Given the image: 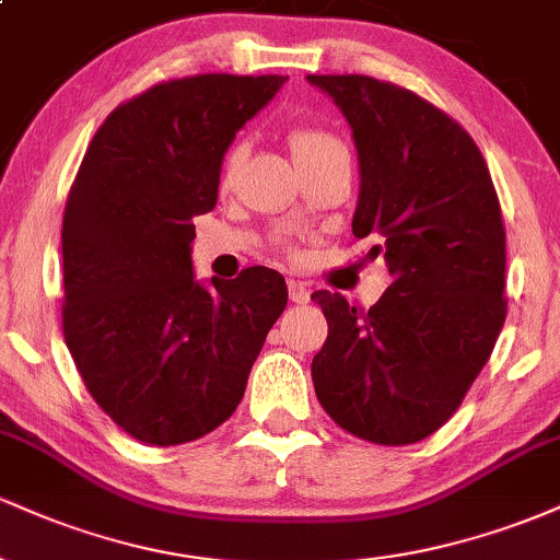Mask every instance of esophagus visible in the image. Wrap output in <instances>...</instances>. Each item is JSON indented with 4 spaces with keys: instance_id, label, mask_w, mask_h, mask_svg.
Returning <instances> with one entry per match:
<instances>
[{
    "instance_id": "1",
    "label": "esophagus",
    "mask_w": 560,
    "mask_h": 560,
    "mask_svg": "<svg viewBox=\"0 0 560 560\" xmlns=\"http://www.w3.org/2000/svg\"><path fill=\"white\" fill-rule=\"evenodd\" d=\"M289 300L298 302V305H305V302H311V289H307L302 281H289Z\"/></svg>"
}]
</instances>
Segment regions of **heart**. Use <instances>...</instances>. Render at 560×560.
<instances>
[{
    "instance_id": "b5f03b06",
    "label": "heart",
    "mask_w": 560,
    "mask_h": 560,
    "mask_svg": "<svg viewBox=\"0 0 560 560\" xmlns=\"http://www.w3.org/2000/svg\"><path fill=\"white\" fill-rule=\"evenodd\" d=\"M289 144H292L294 160H305L331 150H345L342 141L334 139L331 133L318 131V128H294V131L289 133ZM242 160H244V144L242 141H234L221 160V184H229L231 178L236 176Z\"/></svg>"
}]
</instances>
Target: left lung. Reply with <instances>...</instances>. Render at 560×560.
<instances>
[{
	"label": "left lung",
	"instance_id": "1",
	"mask_svg": "<svg viewBox=\"0 0 560 560\" xmlns=\"http://www.w3.org/2000/svg\"><path fill=\"white\" fill-rule=\"evenodd\" d=\"M352 128V234L392 284L369 313L313 292L329 337L311 374L339 427L410 445L458 410L505 320V229L474 139L427 100L369 75H307Z\"/></svg>",
	"mask_w": 560,
	"mask_h": 560
}]
</instances>
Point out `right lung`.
I'll use <instances>...</instances> for the list:
<instances>
[{
	"label": "right lung",
	"instance_id": "right-lung-1",
	"mask_svg": "<svg viewBox=\"0 0 560 560\" xmlns=\"http://www.w3.org/2000/svg\"><path fill=\"white\" fill-rule=\"evenodd\" d=\"M287 75L163 81L107 115L62 215V331L110 419L147 445L191 442L240 405L284 276L195 279L191 218L218 199L221 160Z\"/></svg>",
	"mask_w": 560,
	"mask_h": 560
}]
</instances>
